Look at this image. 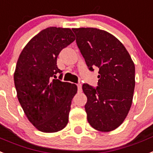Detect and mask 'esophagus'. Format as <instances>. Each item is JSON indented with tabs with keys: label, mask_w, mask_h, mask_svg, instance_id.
Listing matches in <instances>:
<instances>
[{
	"label": "esophagus",
	"mask_w": 153,
	"mask_h": 153,
	"mask_svg": "<svg viewBox=\"0 0 153 153\" xmlns=\"http://www.w3.org/2000/svg\"><path fill=\"white\" fill-rule=\"evenodd\" d=\"M77 86H78V92H81L82 91V85L78 84L77 85Z\"/></svg>",
	"instance_id": "1"
}]
</instances>
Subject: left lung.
Returning a JSON list of instances; mask_svg holds the SVG:
<instances>
[{"mask_svg":"<svg viewBox=\"0 0 153 153\" xmlns=\"http://www.w3.org/2000/svg\"><path fill=\"white\" fill-rule=\"evenodd\" d=\"M88 69L99 68L98 86L82 85L91 126L111 131L124 122L133 100L134 64L124 45L112 34L96 28L72 29Z\"/></svg>","mask_w":153,"mask_h":153,"instance_id":"1","label":"left lung"}]
</instances>
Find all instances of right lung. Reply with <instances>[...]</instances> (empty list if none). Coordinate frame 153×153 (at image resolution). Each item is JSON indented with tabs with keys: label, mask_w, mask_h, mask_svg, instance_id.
I'll return each instance as SVG.
<instances>
[{
	"label": "right lung",
	"mask_w": 153,
	"mask_h": 153,
	"mask_svg": "<svg viewBox=\"0 0 153 153\" xmlns=\"http://www.w3.org/2000/svg\"><path fill=\"white\" fill-rule=\"evenodd\" d=\"M74 39L70 29L49 27L30 39L18 59L14 73L18 100L29 121L42 132L59 131L68 122L77 85L53 78L57 73L62 78L57 56Z\"/></svg>",
	"instance_id": "right-lung-1"
}]
</instances>
